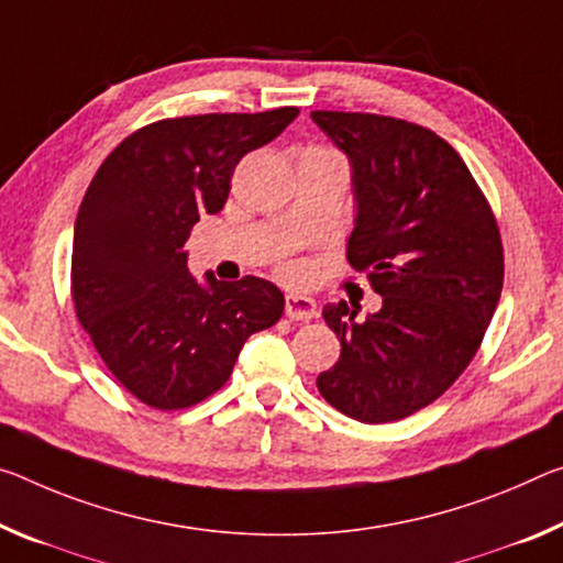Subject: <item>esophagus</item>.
<instances>
[{
    "mask_svg": "<svg viewBox=\"0 0 563 563\" xmlns=\"http://www.w3.org/2000/svg\"><path fill=\"white\" fill-rule=\"evenodd\" d=\"M285 316L290 320H310L318 316V306L313 298L290 292V296H285Z\"/></svg>",
    "mask_w": 563,
    "mask_h": 563,
    "instance_id": "34e87169",
    "label": "esophagus"
}]
</instances>
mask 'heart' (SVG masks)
<instances>
[{
  "label": "heart",
  "mask_w": 563,
  "mask_h": 563,
  "mask_svg": "<svg viewBox=\"0 0 563 563\" xmlns=\"http://www.w3.org/2000/svg\"><path fill=\"white\" fill-rule=\"evenodd\" d=\"M283 275H285V278H296L298 267L296 265H283Z\"/></svg>",
  "instance_id": "1"
}]
</instances>
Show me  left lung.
I'll return each instance as SVG.
<instances>
[{
  "label": "left lung",
  "mask_w": 563,
  "mask_h": 563,
  "mask_svg": "<svg viewBox=\"0 0 563 563\" xmlns=\"http://www.w3.org/2000/svg\"><path fill=\"white\" fill-rule=\"evenodd\" d=\"M310 118L351 159L358 218L347 263L383 298L365 320L343 300L323 308L341 358L318 390L361 423L400 421L474 361L504 288L501 233L471 169L435 132L371 112Z\"/></svg>",
  "instance_id": "1"
}]
</instances>
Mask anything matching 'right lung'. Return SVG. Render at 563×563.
I'll list each match as a JSON object with an SVG mask.
<instances>
[{
    "label": "right lung",
    "mask_w": 563,
    "mask_h": 563,
    "mask_svg": "<svg viewBox=\"0 0 563 563\" xmlns=\"http://www.w3.org/2000/svg\"><path fill=\"white\" fill-rule=\"evenodd\" d=\"M298 112L157 120L124 137L89 183L73 240L75 313L107 371L145 406L200 404L225 386L247 338L280 320L273 283L208 275L202 288L185 243L200 216L222 210L240 159Z\"/></svg>",
    "instance_id": "1"
}]
</instances>
